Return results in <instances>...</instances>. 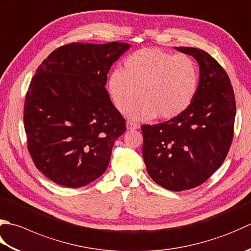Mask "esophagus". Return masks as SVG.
<instances>
[{
	"instance_id": "1",
	"label": "esophagus",
	"mask_w": 251,
	"mask_h": 251,
	"mask_svg": "<svg viewBox=\"0 0 251 251\" xmlns=\"http://www.w3.org/2000/svg\"><path fill=\"white\" fill-rule=\"evenodd\" d=\"M138 128H139V125L135 124V123H131V122L127 123V129H128V130H135V129H138Z\"/></svg>"
}]
</instances>
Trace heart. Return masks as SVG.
Listing matches in <instances>:
<instances>
[{
  "label": "heart",
  "instance_id": "b5f03b06",
  "mask_svg": "<svg viewBox=\"0 0 251 251\" xmlns=\"http://www.w3.org/2000/svg\"><path fill=\"white\" fill-rule=\"evenodd\" d=\"M199 72L195 61L185 54L160 49H141L127 56L122 71L113 72L106 88L113 104L134 121H149L156 115L171 120L191 104L198 89Z\"/></svg>",
  "mask_w": 251,
  "mask_h": 251
}]
</instances>
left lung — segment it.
<instances>
[{
  "label": "left lung",
  "mask_w": 251,
  "mask_h": 251,
  "mask_svg": "<svg viewBox=\"0 0 251 251\" xmlns=\"http://www.w3.org/2000/svg\"><path fill=\"white\" fill-rule=\"evenodd\" d=\"M193 56L199 83L191 104L180 115L158 125H142V156L150 177L169 190L204 183L228 153L236 104L222 66L200 49L175 47Z\"/></svg>",
  "instance_id": "1"
}]
</instances>
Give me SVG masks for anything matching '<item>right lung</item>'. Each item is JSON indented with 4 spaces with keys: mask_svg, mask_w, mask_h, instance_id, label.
Returning <instances> with one entry per match:
<instances>
[{
    "mask_svg": "<svg viewBox=\"0 0 251 251\" xmlns=\"http://www.w3.org/2000/svg\"><path fill=\"white\" fill-rule=\"evenodd\" d=\"M129 48L74 42L38 67L25 100V131L37 169L54 183L82 187L105 172L126 130L106 91L107 73Z\"/></svg>",
    "mask_w": 251,
    "mask_h": 251,
    "instance_id": "1",
    "label": "right lung"
}]
</instances>
